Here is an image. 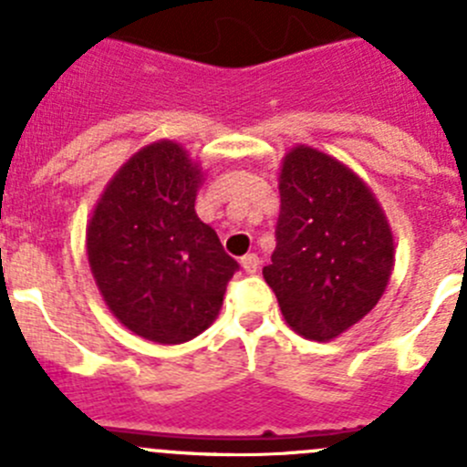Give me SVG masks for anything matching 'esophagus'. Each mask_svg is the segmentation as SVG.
I'll return each instance as SVG.
<instances>
[{"mask_svg": "<svg viewBox=\"0 0 467 467\" xmlns=\"http://www.w3.org/2000/svg\"><path fill=\"white\" fill-rule=\"evenodd\" d=\"M242 266L246 273H257V268H260V257H257L255 253H248V255L242 257Z\"/></svg>", "mask_w": 467, "mask_h": 467, "instance_id": "esophagus-1", "label": "esophagus"}]
</instances>
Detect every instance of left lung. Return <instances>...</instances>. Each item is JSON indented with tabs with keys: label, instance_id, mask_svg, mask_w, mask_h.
I'll return each instance as SVG.
<instances>
[{
	"label": "left lung",
	"instance_id": "1",
	"mask_svg": "<svg viewBox=\"0 0 467 467\" xmlns=\"http://www.w3.org/2000/svg\"><path fill=\"white\" fill-rule=\"evenodd\" d=\"M275 251L262 268L286 325L329 341L378 305L393 271V234L373 192L312 146L282 160Z\"/></svg>",
	"mask_w": 467,
	"mask_h": 467
}]
</instances>
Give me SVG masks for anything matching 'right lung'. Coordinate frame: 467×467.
I'll return each mask as SVG.
<instances>
[{
    "label": "right lung",
    "instance_id": "1",
    "mask_svg": "<svg viewBox=\"0 0 467 467\" xmlns=\"http://www.w3.org/2000/svg\"><path fill=\"white\" fill-rule=\"evenodd\" d=\"M203 173L171 140L144 146L112 176L88 223V262L117 321L155 343L214 323L239 264L194 203Z\"/></svg>",
    "mask_w": 467,
    "mask_h": 467
}]
</instances>
